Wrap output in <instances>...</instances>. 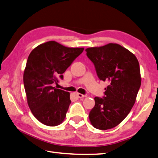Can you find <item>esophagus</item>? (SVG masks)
<instances>
[{
    "instance_id": "obj_1",
    "label": "esophagus",
    "mask_w": 158,
    "mask_h": 158,
    "mask_svg": "<svg viewBox=\"0 0 158 158\" xmlns=\"http://www.w3.org/2000/svg\"><path fill=\"white\" fill-rule=\"evenodd\" d=\"M77 97H79V98H83V97H86V95H85V94H82L81 93H77Z\"/></svg>"
}]
</instances>
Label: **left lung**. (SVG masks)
I'll return each mask as SVG.
<instances>
[{
  "instance_id": "left-lung-1",
  "label": "left lung",
  "mask_w": 158,
  "mask_h": 158,
  "mask_svg": "<svg viewBox=\"0 0 158 158\" xmlns=\"http://www.w3.org/2000/svg\"><path fill=\"white\" fill-rule=\"evenodd\" d=\"M85 52L99 79L108 83L104 97H94L95 105L89 119L97 129H110L127 117L135 102L141 85L138 60L117 44L88 48Z\"/></svg>"
}]
</instances>
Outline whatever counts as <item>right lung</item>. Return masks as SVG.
Instances as JSON below:
<instances>
[{
    "instance_id": "right-lung-1",
    "label": "right lung",
    "mask_w": 158,
    "mask_h": 158,
    "mask_svg": "<svg viewBox=\"0 0 158 158\" xmlns=\"http://www.w3.org/2000/svg\"><path fill=\"white\" fill-rule=\"evenodd\" d=\"M84 48H68L51 41L38 45L28 56L23 73L27 104L40 122L56 127L64 121L71 103L70 93L53 87Z\"/></svg>"
}]
</instances>
